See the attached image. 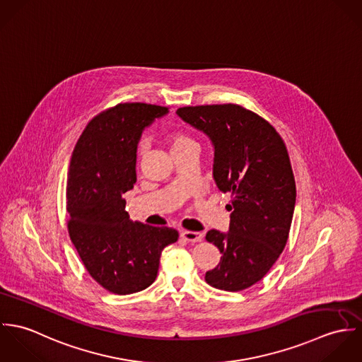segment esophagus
Masks as SVG:
<instances>
[{"label": "esophagus", "instance_id": "esophagus-1", "mask_svg": "<svg viewBox=\"0 0 362 362\" xmlns=\"http://www.w3.org/2000/svg\"><path fill=\"white\" fill-rule=\"evenodd\" d=\"M181 237L188 241V243H201L204 240V234L202 233H197V231H188V230H184L181 233Z\"/></svg>", "mask_w": 362, "mask_h": 362}]
</instances>
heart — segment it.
<instances>
[{
	"instance_id": "1",
	"label": "heart",
	"mask_w": 362,
	"mask_h": 362,
	"mask_svg": "<svg viewBox=\"0 0 362 362\" xmlns=\"http://www.w3.org/2000/svg\"><path fill=\"white\" fill-rule=\"evenodd\" d=\"M168 141H170V145H171V151H175L178 148H184V146H189V145H197L194 142V139H191L188 135L182 134V132H173L168 135ZM145 151H146V144L142 141L138 144L136 146V158H138V163L142 161L144 155H145Z\"/></svg>"
}]
</instances>
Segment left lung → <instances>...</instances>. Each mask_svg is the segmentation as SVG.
<instances>
[{
  "label": "left lung",
  "instance_id": "left-lung-1",
  "mask_svg": "<svg viewBox=\"0 0 362 362\" xmlns=\"http://www.w3.org/2000/svg\"><path fill=\"white\" fill-rule=\"evenodd\" d=\"M177 114L210 138L213 178L231 194L228 233L207 231L223 255L205 280L243 291L263 279L288 240L297 191L286 144L264 118L238 104L188 105Z\"/></svg>",
  "mask_w": 362,
  "mask_h": 362
}]
</instances>
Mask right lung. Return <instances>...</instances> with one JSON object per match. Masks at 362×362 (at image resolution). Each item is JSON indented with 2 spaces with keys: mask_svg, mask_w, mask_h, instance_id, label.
Segmentation results:
<instances>
[{
  "mask_svg": "<svg viewBox=\"0 0 362 362\" xmlns=\"http://www.w3.org/2000/svg\"><path fill=\"white\" fill-rule=\"evenodd\" d=\"M167 107L119 103L98 114L72 152L66 178L68 234L88 273L125 296L156 280L161 251L178 231L132 221L122 195L136 182V146Z\"/></svg>",
  "mask_w": 362,
  "mask_h": 362,
  "instance_id": "1",
  "label": "right lung"
}]
</instances>
